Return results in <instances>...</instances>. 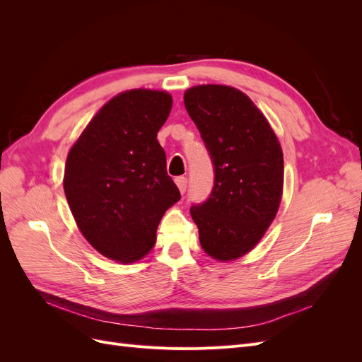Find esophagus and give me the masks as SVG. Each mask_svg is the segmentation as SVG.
<instances>
[{"label":"esophagus","instance_id":"34e87169","mask_svg":"<svg viewBox=\"0 0 362 362\" xmlns=\"http://www.w3.org/2000/svg\"><path fill=\"white\" fill-rule=\"evenodd\" d=\"M175 182H177L181 193H184L185 189H187V178H185V177H177V178H175Z\"/></svg>","mask_w":362,"mask_h":362}]
</instances>
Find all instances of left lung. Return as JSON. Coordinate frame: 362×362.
Masks as SVG:
<instances>
[{
  "label": "left lung",
  "instance_id": "8db88e82",
  "mask_svg": "<svg viewBox=\"0 0 362 362\" xmlns=\"http://www.w3.org/2000/svg\"><path fill=\"white\" fill-rule=\"evenodd\" d=\"M184 104L214 164L210 198L190 214L205 254L235 261L275 221L284 190L282 148L267 117L235 87L193 86Z\"/></svg>",
  "mask_w": 362,
  "mask_h": 362
}]
</instances>
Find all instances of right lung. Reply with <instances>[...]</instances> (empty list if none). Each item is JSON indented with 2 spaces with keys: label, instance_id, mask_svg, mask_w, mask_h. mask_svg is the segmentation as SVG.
Returning <instances> with one entry per match:
<instances>
[{
  "label": "right lung",
  "instance_id": "add662e5",
  "mask_svg": "<svg viewBox=\"0 0 362 362\" xmlns=\"http://www.w3.org/2000/svg\"><path fill=\"white\" fill-rule=\"evenodd\" d=\"M166 90L131 89L105 103L74 141L63 189L83 237L108 259L129 264L154 247L157 228L181 198L157 133Z\"/></svg>",
  "mask_w": 362,
  "mask_h": 362
}]
</instances>
